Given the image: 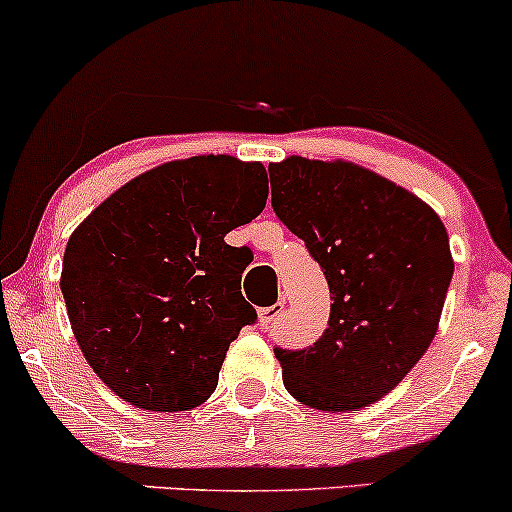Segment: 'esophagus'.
Listing matches in <instances>:
<instances>
[{
	"label": "esophagus",
	"mask_w": 512,
	"mask_h": 512,
	"mask_svg": "<svg viewBox=\"0 0 512 512\" xmlns=\"http://www.w3.org/2000/svg\"><path fill=\"white\" fill-rule=\"evenodd\" d=\"M281 313H284V303H274V305H269V308H262L260 310V325L262 327L274 325V322L281 317Z\"/></svg>",
	"instance_id": "obj_1"
}]
</instances>
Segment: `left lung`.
<instances>
[{
  "mask_svg": "<svg viewBox=\"0 0 512 512\" xmlns=\"http://www.w3.org/2000/svg\"><path fill=\"white\" fill-rule=\"evenodd\" d=\"M274 214L330 286V322L313 346L274 349L286 390L320 411L385 397L436 337L452 279L440 216L373 170L291 156L269 166Z\"/></svg>",
  "mask_w": 512,
  "mask_h": 512,
  "instance_id": "left-lung-1",
  "label": "left lung"
}]
</instances>
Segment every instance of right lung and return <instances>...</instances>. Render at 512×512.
Wrapping results in <instances>:
<instances>
[{"label": "right lung", "mask_w": 512, "mask_h": 512, "mask_svg": "<svg viewBox=\"0 0 512 512\" xmlns=\"http://www.w3.org/2000/svg\"><path fill=\"white\" fill-rule=\"evenodd\" d=\"M267 170L192 156L146 170L81 221L62 260L79 349L117 397L190 411L219 383L228 346L257 320L240 293L252 255L226 233L267 204Z\"/></svg>", "instance_id": "obj_1"}]
</instances>
